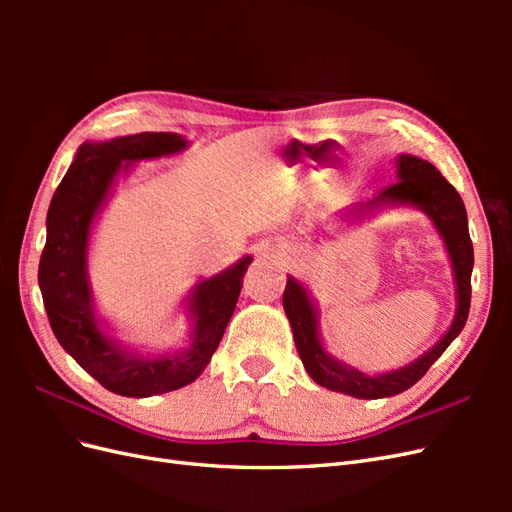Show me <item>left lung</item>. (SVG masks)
Instances as JSON below:
<instances>
[{
  "instance_id": "1",
  "label": "left lung",
  "mask_w": 512,
  "mask_h": 512,
  "mask_svg": "<svg viewBox=\"0 0 512 512\" xmlns=\"http://www.w3.org/2000/svg\"><path fill=\"white\" fill-rule=\"evenodd\" d=\"M399 181L382 190L371 200L356 203L359 211L378 209L386 203H410L423 209L436 224L442 235L446 250L451 254L455 282H457V316L453 327L433 346L427 354H423L416 363L393 371L384 376H365L361 371L344 367L342 363L333 361L331 356L322 350L320 339L316 333V314L309 303L303 286L288 277L284 290V309L290 320L294 344H297L301 361L312 376L324 389L346 393L359 399H380L404 393L412 384L421 380L427 369L436 363L442 352L451 346L453 339L466 327L470 314L472 299V267H474V247L468 230V213L459 192L448 183L440 170L414 156H399Z\"/></svg>"
}]
</instances>
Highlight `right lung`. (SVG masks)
Returning <instances> with one entry per match:
<instances>
[{
    "label": "right lung",
    "instance_id": "add662e5",
    "mask_svg": "<svg viewBox=\"0 0 512 512\" xmlns=\"http://www.w3.org/2000/svg\"><path fill=\"white\" fill-rule=\"evenodd\" d=\"M185 147L168 132H141L106 143L81 145L61 179L46 213V243L38 284L57 342L104 389L123 397H151L194 382L218 350L235 312L243 275L252 258L200 282L190 307L196 318L192 348L162 359H136L111 342L94 320L85 269L87 239L94 215L123 160L160 158Z\"/></svg>",
    "mask_w": 512,
    "mask_h": 512
}]
</instances>
